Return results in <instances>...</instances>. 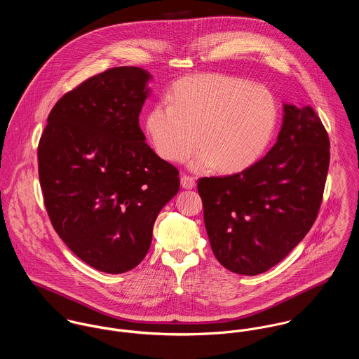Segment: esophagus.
I'll return each mask as SVG.
<instances>
[{
  "label": "esophagus",
  "instance_id": "1",
  "mask_svg": "<svg viewBox=\"0 0 359 359\" xmlns=\"http://www.w3.org/2000/svg\"><path fill=\"white\" fill-rule=\"evenodd\" d=\"M181 185L184 189H194L196 182H195V178L189 177V175H182L181 177Z\"/></svg>",
  "mask_w": 359,
  "mask_h": 359
}]
</instances>
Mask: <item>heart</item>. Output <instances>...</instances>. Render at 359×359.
<instances>
[{
	"label": "heart",
	"mask_w": 359,
	"mask_h": 359,
	"mask_svg": "<svg viewBox=\"0 0 359 359\" xmlns=\"http://www.w3.org/2000/svg\"><path fill=\"white\" fill-rule=\"evenodd\" d=\"M147 113L145 130L156 154L167 161L191 160L195 171L217 165L221 172H239L268 148L278 123L272 93L259 84L217 74H195L178 80Z\"/></svg>",
	"instance_id": "1"
}]
</instances>
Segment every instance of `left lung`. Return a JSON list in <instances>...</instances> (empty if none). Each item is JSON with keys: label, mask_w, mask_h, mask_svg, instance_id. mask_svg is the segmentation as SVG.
I'll list each match as a JSON object with an SVG mask.
<instances>
[{"label": "left lung", "mask_w": 359, "mask_h": 359, "mask_svg": "<svg viewBox=\"0 0 359 359\" xmlns=\"http://www.w3.org/2000/svg\"><path fill=\"white\" fill-rule=\"evenodd\" d=\"M329 137L309 106L283 103L271 151L242 172L198 182L215 258L255 276L280 262L307 235L322 202Z\"/></svg>", "instance_id": "8db88e82"}]
</instances>
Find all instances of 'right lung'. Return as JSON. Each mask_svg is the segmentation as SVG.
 Segmentation results:
<instances>
[{"mask_svg":"<svg viewBox=\"0 0 359 359\" xmlns=\"http://www.w3.org/2000/svg\"><path fill=\"white\" fill-rule=\"evenodd\" d=\"M152 74L113 67L63 95L39 144V175L66 246L106 273L147 256L160 210L180 191L178 170L145 142L140 113Z\"/></svg>","mask_w":359,"mask_h":359,"instance_id":"add662e5","label":"right lung"}]
</instances>
